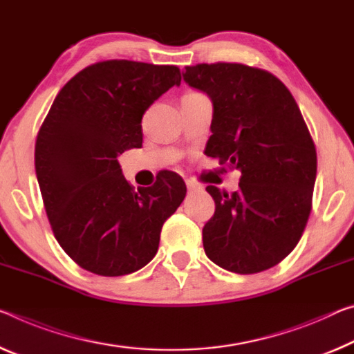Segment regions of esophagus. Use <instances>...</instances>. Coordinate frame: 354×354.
Wrapping results in <instances>:
<instances>
[{
  "mask_svg": "<svg viewBox=\"0 0 354 354\" xmlns=\"http://www.w3.org/2000/svg\"><path fill=\"white\" fill-rule=\"evenodd\" d=\"M186 186H187V189L190 190V192H192V190H197V189H200V187H201L200 184H197L195 181H192V179H186Z\"/></svg>",
  "mask_w": 354,
  "mask_h": 354,
  "instance_id": "1",
  "label": "esophagus"
}]
</instances>
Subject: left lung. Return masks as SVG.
I'll return each mask as SVG.
<instances>
[{
	"instance_id": "obj_1",
	"label": "left lung",
	"mask_w": 354,
	"mask_h": 354,
	"mask_svg": "<svg viewBox=\"0 0 354 354\" xmlns=\"http://www.w3.org/2000/svg\"><path fill=\"white\" fill-rule=\"evenodd\" d=\"M184 80L212 100L205 154L241 171L236 192L206 190L216 211L203 227L206 255L227 271L257 274L296 248L312 211L317 149L288 88L241 63L187 66Z\"/></svg>"
}]
</instances>
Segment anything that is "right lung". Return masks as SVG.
Segmentation results:
<instances>
[{"label": "right lung", "mask_w": 354, "mask_h": 354, "mask_svg": "<svg viewBox=\"0 0 354 354\" xmlns=\"http://www.w3.org/2000/svg\"><path fill=\"white\" fill-rule=\"evenodd\" d=\"M179 83L176 66L100 61L66 83L39 129L35 165L50 227L89 272L118 277L148 265L186 197L183 178L168 170L136 192L118 162L142 147L149 105Z\"/></svg>", "instance_id": "right-lung-1"}]
</instances>
